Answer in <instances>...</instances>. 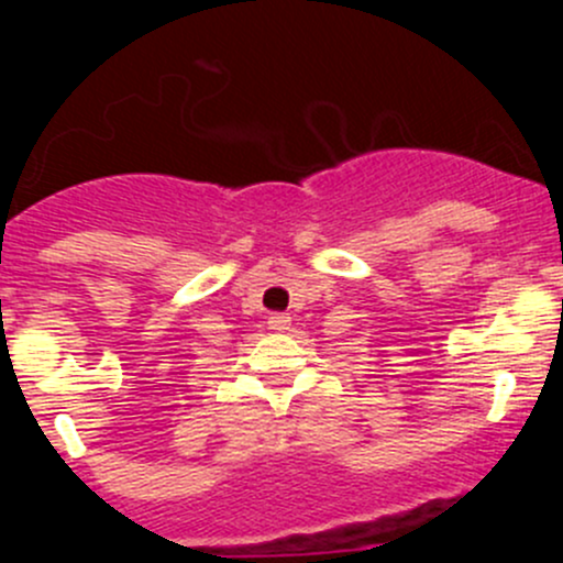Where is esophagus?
<instances>
[{
  "mask_svg": "<svg viewBox=\"0 0 563 563\" xmlns=\"http://www.w3.org/2000/svg\"><path fill=\"white\" fill-rule=\"evenodd\" d=\"M266 323H269V329H277V332H283V329L291 327V316H288V313H272L269 321H266Z\"/></svg>",
  "mask_w": 563,
  "mask_h": 563,
  "instance_id": "34e87169",
  "label": "esophagus"
}]
</instances>
